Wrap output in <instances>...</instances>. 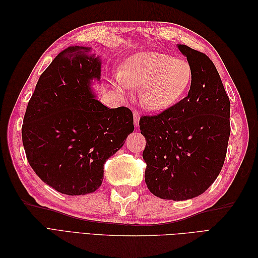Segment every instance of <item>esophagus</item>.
I'll return each mask as SVG.
<instances>
[{
    "label": "esophagus",
    "mask_w": 258,
    "mask_h": 258,
    "mask_svg": "<svg viewBox=\"0 0 258 258\" xmlns=\"http://www.w3.org/2000/svg\"><path fill=\"white\" fill-rule=\"evenodd\" d=\"M134 122H135V126L138 127L139 126V122H140V113L138 111L134 112Z\"/></svg>",
    "instance_id": "1"
}]
</instances>
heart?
Here are the masks:
<instances>
[{"mask_svg": "<svg viewBox=\"0 0 258 258\" xmlns=\"http://www.w3.org/2000/svg\"><path fill=\"white\" fill-rule=\"evenodd\" d=\"M194 79L191 66L168 53L139 52L128 58L119 70L117 86L120 89H140V102L146 110L166 111L189 91Z\"/></svg>", "mask_w": 258, "mask_h": 258, "instance_id": "obj_1", "label": "heart"}]
</instances>
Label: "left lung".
Masks as SVG:
<instances>
[{
  "instance_id": "1",
  "label": "left lung",
  "mask_w": 258,
  "mask_h": 258,
  "mask_svg": "<svg viewBox=\"0 0 258 258\" xmlns=\"http://www.w3.org/2000/svg\"><path fill=\"white\" fill-rule=\"evenodd\" d=\"M177 47L194 72L188 95L139 122L146 140V186L168 200L197 197L214 183L230 136L229 98L212 60L186 45Z\"/></svg>"
}]
</instances>
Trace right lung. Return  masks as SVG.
<instances>
[{"instance_id": "obj_1", "label": "right lung", "mask_w": 258, "mask_h": 258, "mask_svg": "<svg viewBox=\"0 0 258 258\" xmlns=\"http://www.w3.org/2000/svg\"><path fill=\"white\" fill-rule=\"evenodd\" d=\"M70 46L38 79L21 129L27 159L44 183L69 196L96 191L103 166L135 129L128 107L108 108L90 89L101 62Z\"/></svg>"}]
</instances>
